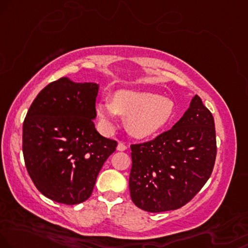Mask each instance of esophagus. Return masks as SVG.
<instances>
[{
    "mask_svg": "<svg viewBox=\"0 0 248 248\" xmlns=\"http://www.w3.org/2000/svg\"><path fill=\"white\" fill-rule=\"evenodd\" d=\"M127 149V145H125L124 142H118V145H117V151H119V152H124V151H126Z\"/></svg>",
    "mask_w": 248,
    "mask_h": 248,
    "instance_id": "1",
    "label": "esophagus"
}]
</instances>
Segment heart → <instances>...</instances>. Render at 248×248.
Listing matches in <instances>:
<instances>
[{"mask_svg":"<svg viewBox=\"0 0 248 248\" xmlns=\"http://www.w3.org/2000/svg\"><path fill=\"white\" fill-rule=\"evenodd\" d=\"M175 105L170 99L151 92L122 90L112 99H102L96 105L101 126L112 132L119 125V115L126 118V127L138 139L157 133L171 121Z\"/></svg>","mask_w":248,"mask_h":248,"instance_id":"b5f03b06","label":"heart"}]
</instances>
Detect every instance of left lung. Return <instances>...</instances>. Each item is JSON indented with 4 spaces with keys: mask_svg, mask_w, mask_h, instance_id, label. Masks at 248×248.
I'll list each match as a JSON object with an SVG mask.
<instances>
[{
    "mask_svg": "<svg viewBox=\"0 0 248 248\" xmlns=\"http://www.w3.org/2000/svg\"><path fill=\"white\" fill-rule=\"evenodd\" d=\"M131 151L129 187L133 203L149 213L178 209L212 175L216 158L212 112L195 95L169 131L151 141L132 145Z\"/></svg>",
    "mask_w": 248,
    "mask_h": 248,
    "instance_id": "8db88e82",
    "label": "left lung"
}]
</instances>
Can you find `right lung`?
<instances>
[{
  "label": "right lung",
  "instance_id": "add662e5",
  "mask_svg": "<svg viewBox=\"0 0 248 248\" xmlns=\"http://www.w3.org/2000/svg\"><path fill=\"white\" fill-rule=\"evenodd\" d=\"M96 82L68 77L50 82L31 105L23 124V154L35 187L64 204L91 197L101 168L117 142L97 132Z\"/></svg>",
  "mask_w": 248,
  "mask_h": 248
}]
</instances>
